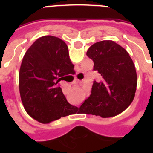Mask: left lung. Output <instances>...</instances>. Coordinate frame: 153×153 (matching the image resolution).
<instances>
[{
	"mask_svg": "<svg viewBox=\"0 0 153 153\" xmlns=\"http://www.w3.org/2000/svg\"><path fill=\"white\" fill-rule=\"evenodd\" d=\"M93 60V70L101 80L93 81L91 95L79 109L83 113L112 117L124 111L132 102L137 86V75L129 53L113 40L93 44L86 52Z\"/></svg>",
	"mask_w": 153,
	"mask_h": 153,
	"instance_id": "obj_1",
	"label": "left lung"
}]
</instances>
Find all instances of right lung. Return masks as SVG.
<instances>
[{
  "instance_id": "1",
  "label": "right lung",
  "mask_w": 153,
  "mask_h": 153,
  "mask_svg": "<svg viewBox=\"0 0 153 153\" xmlns=\"http://www.w3.org/2000/svg\"><path fill=\"white\" fill-rule=\"evenodd\" d=\"M74 68L61 39L44 36L30 47L19 71L20 94L28 115L45 124L75 113L77 107L67 102L57 85Z\"/></svg>"
}]
</instances>
